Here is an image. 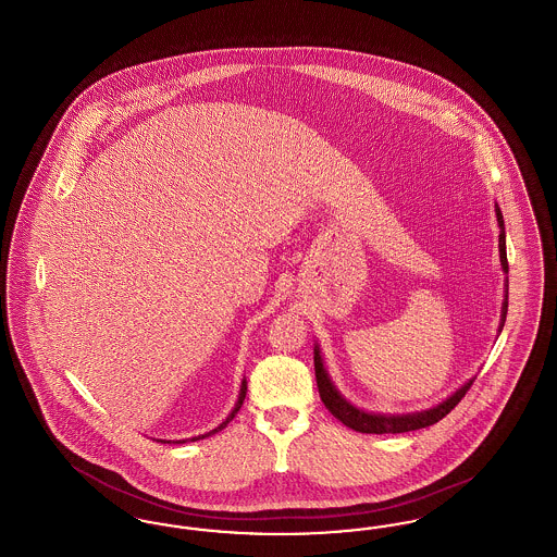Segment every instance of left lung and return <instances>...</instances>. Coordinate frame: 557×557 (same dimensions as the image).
<instances>
[{"mask_svg":"<svg viewBox=\"0 0 557 557\" xmlns=\"http://www.w3.org/2000/svg\"><path fill=\"white\" fill-rule=\"evenodd\" d=\"M495 214H497V225H499V261L505 275L509 271L507 267V252H505V225L504 214L499 205L495 202ZM507 290H509V280L505 277L504 284V305H502V321H499V334L504 330L505 315H507ZM313 359H315V377H318L319 397L323 400L325 409L341 420L346 428L355 430V432H363V434H398V432H411V430H420L428 425L436 424L438 420H443L450 409L466 397L468 388L472 386L474 377L463 382L453 395L441 400L438 405L424 409V411H413V413H371L366 409L355 407L350 400H346L341 391L334 386L330 373L323 366V357H321V348L319 345L313 346Z\"/></svg>","mask_w":557,"mask_h":557,"instance_id":"obj_1","label":"left lung"}]
</instances>
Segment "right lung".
Listing matches in <instances>:
<instances>
[{
  "label": "right lung",
  "instance_id": "1",
  "mask_svg": "<svg viewBox=\"0 0 557 557\" xmlns=\"http://www.w3.org/2000/svg\"><path fill=\"white\" fill-rule=\"evenodd\" d=\"M244 398H246V377L242 380V384H239V395L238 400H236V405H234V409H232V413L221 422V424L216 425L214 430H211V432H207V434H198V436H194V438H186V441H173V443H177V445H184V443H187V441H200V438H207V436H212V434H216L219 430H223L225 425L230 424L234 418H236V413L239 411V407H242V403H244ZM160 443H171V441H160Z\"/></svg>",
  "mask_w": 557,
  "mask_h": 557
}]
</instances>
